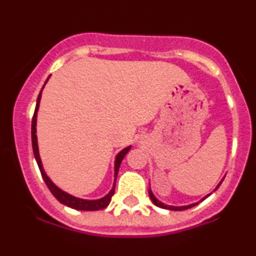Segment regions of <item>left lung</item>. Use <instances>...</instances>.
Returning <instances> with one entry per match:
<instances>
[{
    "label": "left lung",
    "mask_w": 256,
    "mask_h": 256,
    "mask_svg": "<svg viewBox=\"0 0 256 256\" xmlns=\"http://www.w3.org/2000/svg\"><path fill=\"white\" fill-rule=\"evenodd\" d=\"M222 180H224V179H222ZM222 182H220V183L216 185V188L214 190H216L218 189V188L220 186V184H222ZM212 194V192H210ZM210 195H207V196H204V198L201 200V201H204V200L206 198H208V196ZM149 196H150V200L152 201V204H154L155 206H158V207H160V208H164V210H188V208H192V207H194V206H196V204H198V202H196V204H188V206H180V207H176V206H168V204H162V202L161 201H158V200L155 198L154 196V194H152V192L150 189H149Z\"/></svg>",
    "instance_id": "8db88e82"
}]
</instances>
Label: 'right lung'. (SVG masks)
I'll list each match as a JSON object with an SVG mask.
<instances>
[{
    "label": "right lung",
    "mask_w": 256,
    "mask_h": 256,
    "mask_svg": "<svg viewBox=\"0 0 256 256\" xmlns=\"http://www.w3.org/2000/svg\"><path fill=\"white\" fill-rule=\"evenodd\" d=\"M49 78H50V76H49L48 79ZM48 79H46V82H48ZM44 85H46V84H44ZM44 85H43V88H44ZM43 88H42V90H43ZM42 90H40V95H38V98H37L36 110H34V118H32L31 137H32V149H34V158H36L37 165H38V167H40V174H42V177L44 179V182H46V186L49 188V190H50L52 194L55 196V198H56L58 202H61V204H64V206H67V207L73 208V210H104V208H106L108 204H110L112 196L114 195V192H116V177H118V171H119L120 164H122V158H124L125 155L128 154V152L131 149V146H126V148L122 149V150L120 152L119 154L116 156V161H114V183H113V188H112L110 192H108L106 196H104V198H98V200L79 198H76V196L71 195V194H68V192H64V190H61L60 188H58L56 185L52 183V179L49 178L48 176H46V171H44V168H43L42 160H40V150H38L36 125H37V112H38V108H40V98H42Z\"/></svg>",
    "instance_id": "obj_1"
}]
</instances>
